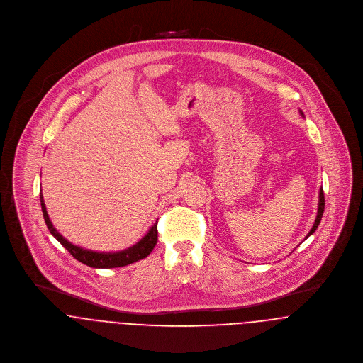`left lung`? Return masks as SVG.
Here are the masks:
<instances>
[{
  "instance_id": "left-lung-1",
  "label": "left lung",
  "mask_w": 363,
  "mask_h": 363,
  "mask_svg": "<svg viewBox=\"0 0 363 363\" xmlns=\"http://www.w3.org/2000/svg\"><path fill=\"white\" fill-rule=\"evenodd\" d=\"M299 113H301V116H303V113H302V111H299ZM323 211H324V194H323V188H320V191H319V207H318V216H316L315 224H313L312 230L308 233L306 238H308V237H311V235L318 230V227H319V224H320V220H322ZM306 238H305V240H306Z\"/></svg>"
}]
</instances>
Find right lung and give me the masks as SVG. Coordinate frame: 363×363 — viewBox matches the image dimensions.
Here are the masks:
<instances>
[{"mask_svg": "<svg viewBox=\"0 0 363 363\" xmlns=\"http://www.w3.org/2000/svg\"><path fill=\"white\" fill-rule=\"evenodd\" d=\"M41 211H43V217L44 221L47 224V228L50 230V233L52 234V237L60 242L77 260H79L83 264L93 267V269H114V267H122V266H128L130 263H135L140 259H145L146 256H149L152 253V250L155 249L156 243H157V223H155L152 225V228L149 230V233L138 242L133 246L120 250V252H93V250H87L83 249L81 246L72 245L71 242L67 241L52 225V223L50 221V217L47 214L45 210V204L43 201V195L40 194Z\"/></svg>", "mask_w": 363, "mask_h": 363, "instance_id": "1", "label": "right lung"}]
</instances>
